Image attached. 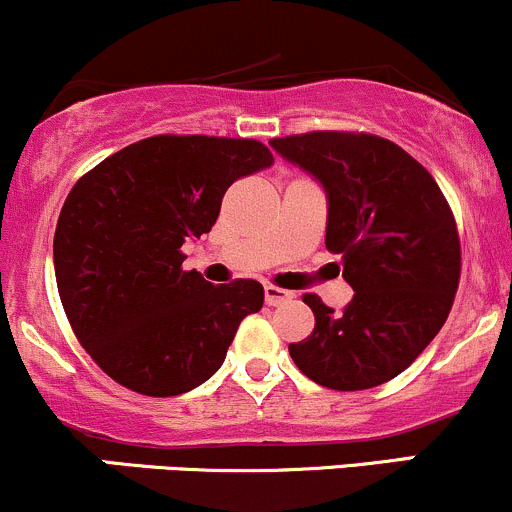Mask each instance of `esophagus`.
<instances>
[{"label": "esophagus", "mask_w": 512, "mask_h": 512, "mask_svg": "<svg viewBox=\"0 0 512 512\" xmlns=\"http://www.w3.org/2000/svg\"><path fill=\"white\" fill-rule=\"evenodd\" d=\"M263 297H266L268 306H278L282 302H287V299H292L294 294L287 292V290H280V287H275V285H266V290H263Z\"/></svg>", "instance_id": "obj_1"}]
</instances>
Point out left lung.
Here are the masks:
<instances>
[{
    "mask_svg": "<svg viewBox=\"0 0 512 512\" xmlns=\"http://www.w3.org/2000/svg\"><path fill=\"white\" fill-rule=\"evenodd\" d=\"M328 196L326 249L354 290L342 311L304 294L316 326L290 354L333 390L381 386L436 338L460 282L453 210L429 172L388 138L311 131L270 141Z\"/></svg>",
    "mask_w": 512,
    "mask_h": 512,
    "instance_id": "1",
    "label": "left lung"
}]
</instances>
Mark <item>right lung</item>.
Here are the masks:
<instances>
[{
	"label": "right lung",
	"instance_id": "right-lung-1",
	"mask_svg": "<svg viewBox=\"0 0 512 512\" xmlns=\"http://www.w3.org/2000/svg\"><path fill=\"white\" fill-rule=\"evenodd\" d=\"M270 165L254 138L165 134L110 155L69 191L54 232L59 299L119 386L150 398L201 386L261 311V282L210 285L182 268V244L210 232L232 182Z\"/></svg>",
	"mask_w": 512,
	"mask_h": 512
}]
</instances>
